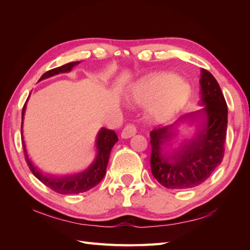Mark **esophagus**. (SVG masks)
<instances>
[{
  "mask_svg": "<svg viewBox=\"0 0 250 250\" xmlns=\"http://www.w3.org/2000/svg\"><path fill=\"white\" fill-rule=\"evenodd\" d=\"M135 133H137V127H135L133 124H127L124 127L122 132H121V137L123 139H129L133 137Z\"/></svg>",
  "mask_w": 250,
  "mask_h": 250,
  "instance_id": "obj_1",
  "label": "esophagus"
}]
</instances>
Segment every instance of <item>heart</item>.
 Instances as JSON below:
<instances>
[{"label":"heart","instance_id":"obj_1","mask_svg":"<svg viewBox=\"0 0 250 250\" xmlns=\"http://www.w3.org/2000/svg\"><path fill=\"white\" fill-rule=\"evenodd\" d=\"M191 87L188 83L178 79L177 75L172 73H162L154 75L141 81L133 88L132 100L137 103H149L158 96H163V104L165 108L158 110V115L174 110L185 103L190 96ZM174 96H173L171 94Z\"/></svg>","mask_w":250,"mask_h":250}]
</instances>
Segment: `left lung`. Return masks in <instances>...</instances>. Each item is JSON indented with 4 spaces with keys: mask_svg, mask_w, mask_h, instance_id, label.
Masks as SVG:
<instances>
[{
    "mask_svg": "<svg viewBox=\"0 0 250 250\" xmlns=\"http://www.w3.org/2000/svg\"><path fill=\"white\" fill-rule=\"evenodd\" d=\"M199 84V109L184 117L199 125L192 141L170 151L177 135L175 124L161 126L150 132L151 171L158 183L173 190L201 185L223 160L228 105L217 80L208 71L200 70Z\"/></svg>",
    "mask_w": 250,
    "mask_h": 250,
    "instance_id": "1",
    "label": "left lung"
}]
</instances>
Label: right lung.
Listing matches in <instances>:
<instances>
[{
	"label": "right lung",
	"mask_w": 250,
	"mask_h": 250,
	"mask_svg": "<svg viewBox=\"0 0 250 250\" xmlns=\"http://www.w3.org/2000/svg\"><path fill=\"white\" fill-rule=\"evenodd\" d=\"M80 62H74L50 70L42 75L40 81L54 76V75H58L60 73H69L72 71L75 65L79 64ZM25 110L26 104L21 111V129L22 124H24ZM117 142L118 137L115 131L106 129L104 127L101 128L96 138V157L93 163L82 172L63 177H53L41 172L29 158L24 141H22V148H24L25 158L29 166V169L31 170L32 174L37 179L41 180L44 186H47L56 193L70 195L87 192L100 183L105 176V173H106L110 151Z\"/></svg>",
	"instance_id": "right-lung-1"
}]
</instances>
